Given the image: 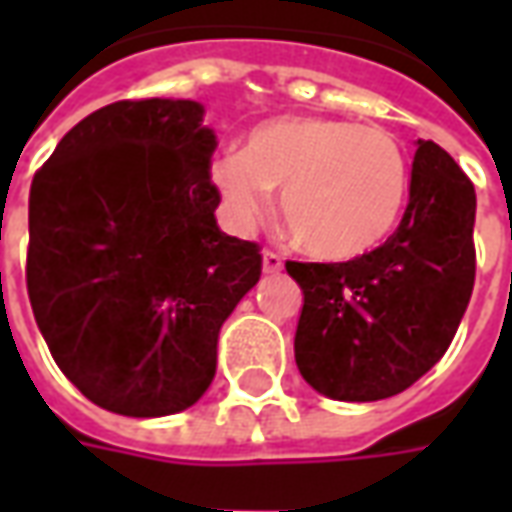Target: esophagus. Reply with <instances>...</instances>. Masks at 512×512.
<instances>
[{"instance_id":"34e87169","label":"esophagus","mask_w":512,"mask_h":512,"mask_svg":"<svg viewBox=\"0 0 512 512\" xmlns=\"http://www.w3.org/2000/svg\"><path fill=\"white\" fill-rule=\"evenodd\" d=\"M282 271V257L277 252H263V274H279Z\"/></svg>"}]
</instances>
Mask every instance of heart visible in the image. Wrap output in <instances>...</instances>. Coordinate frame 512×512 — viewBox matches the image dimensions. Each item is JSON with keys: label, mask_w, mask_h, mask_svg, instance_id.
<instances>
[{"label": "heart", "mask_w": 512, "mask_h": 512, "mask_svg": "<svg viewBox=\"0 0 512 512\" xmlns=\"http://www.w3.org/2000/svg\"><path fill=\"white\" fill-rule=\"evenodd\" d=\"M211 183L233 227L246 230L271 208L293 244L315 260L370 255L395 233L408 194V161L384 128L334 117H277L211 161Z\"/></svg>", "instance_id": "obj_1"}]
</instances>
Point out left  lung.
Here are the masks:
<instances>
[{
	"label": "left lung",
	"instance_id": "left-lung-1",
	"mask_svg": "<svg viewBox=\"0 0 512 512\" xmlns=\"http://www.w3.org/2000/svg\"><path fill=\"white\" fill-rule=\"evenodd\" d=\"M474 211L472 180L419 139L406 213L384 246L348 263H285L304 293L296 365L315 392L384 400L439 362L472 299Z\"/></svg>",
	"mask_w": 512,
	"mask_h": 512
}]
</instances>
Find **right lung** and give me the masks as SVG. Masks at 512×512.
<instances>
[{"instance_id": "obj_1", "label": "right lung", "mask_w": 512, "mask_h": 512, "mask_svg": "<svg viewBox=\"0 0 512 512\" xmlns=\"http://www.w3.org/2000/svg\"><path fill=\"white\" fill-rule=\"evenodd\" d=\"M191 98L117 101L62 136L29 189L27 290L54 362L95 406L167 417L216 376L260 252L219 230L216 136Z\"/></svg>"}]
</instances>
